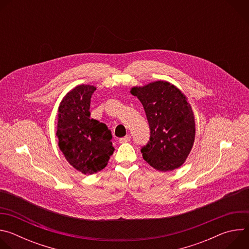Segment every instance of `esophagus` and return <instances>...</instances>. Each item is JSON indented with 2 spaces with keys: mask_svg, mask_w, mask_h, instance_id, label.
Here are the masks:
<instances>
[{
  "mask_svg": "<svg viewBox=\"0 0 249 249\" xmlns=\"http://www.w3.org/2000/svg\"><path fill=\"white\" fill-rule=\"evenodd\" d=\"M130 140H131V137H130L129 135H127V136H125V137H123V138H120V139H119V143H120V144L128 143V142H130Z\"/></svg>",
  "mask_w": 249,
  "mask_h": 249,
  "instance_id": "1",
  "label": "esophagus"
}]
</instances>
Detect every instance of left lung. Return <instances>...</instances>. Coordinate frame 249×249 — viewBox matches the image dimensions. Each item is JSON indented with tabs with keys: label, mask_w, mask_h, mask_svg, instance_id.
<instances>
[{
	"label": "left lung",
	"mask_w": 249,
	"mask_h": 249,
	"mask_svg": "<svg viewBox=\"0 0 249 249\" xmlns=\"http://www.w3.org/2000/svg\"><path fill=\"white\" fill-rule=\"evenodd\" d=\"M130 92L143 104L151 137L141 150L144 160L165 172L181 166L195 140V117L185 94L166 81L133 87Z\"/></svg>",
	"instance_id": "1"
}]
</instances>
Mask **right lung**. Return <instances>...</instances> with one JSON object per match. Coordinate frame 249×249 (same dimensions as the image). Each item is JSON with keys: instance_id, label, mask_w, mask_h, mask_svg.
I'll return each mask as SVG.
<instances>
[{"instance_id": "right-lung-1", "label": "right lung", "mask_w": 249, "mask_h": 249, "mask_svg": "<svg viewBox=\"0 0 249 249\" xmlns=\"http://www.w3.org/2000/svg\"><path fill=\"white\" fill-rule=\"evenodd\" d=\"M95 89L79 85L67 92L58 107V146L68 162L84 174L103 169L114 152L107 126L90 118V97Z\"/></svg>"}]
</instances>
